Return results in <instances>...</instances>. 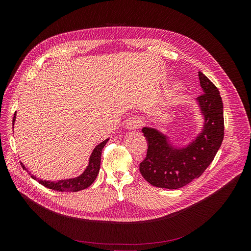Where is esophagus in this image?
<instances>
[{
  "instance_id": "34e87169",
  "label": "esophagus",
  "mask_w": 251,
  "mask_h": 251,
  "mask_svg": "<svg viewBox=\"0 0 251 251\" xmlns=\"http://www.w3.org/2000/svg\"><path fill=\"white\" fill-rule=\"evenodd\" d=\"M141 124H142V122H141V120L138 117H133V118H131L127 122L126 129H128V130H136V129H138L141 126Z\"/></svg>"
}]
</instances>
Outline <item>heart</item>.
Instances as JSON below:
<instances>
[{
  "mask_svg": "<svg viewBox=\"0 0 251 251\" xmlns=\"http://www.w3.org/2000/svg\"><path fill=\"white\" fill-rule=\"evenodd\" d=\"M176 92H177V88H175V89H174V92L172 93V95H171V96H170V98L168 99V104H172V103H174V99H175V96H176Z\"/></svg>",
  "mask_w": 251,
  "mask_h": 251,
  "instance_id": "b5f03b06",
  "label": "heart"
}]
</instances>
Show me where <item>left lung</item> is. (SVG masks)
<instances>
[{
	"label": "left lung",
	"mask_w": 251,
	"mask_h": 251,
	"mask_svg": "<svg viewBox=\"0 0 251 251\" xmlns=\"http://www.w3.org/2000/svg\"><path fill=\"white\" fill-rule=\"evenodd\" d=\"M199 78L203 93L196 100L203 125L196 139L186 147H176L158 129H142L148 142V151L140 163V173L152 186L175 190L188 185L205 171L222 145L225 124L220 91L201 71Z\"/></svg>",
	"instance_id": "1"
}]
</instances>
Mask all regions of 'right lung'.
I'll use <instances>...</instances> for the list:
<instances>
[{
	"mask_svg": "<svg viewBox=\"0 0 251 251\" xmlns=\"http://www.w3.org/2000/svg\"><path fill=\"white\" fill-rule=\"evenodd\" d=\"M15 121H16V113L13 118V125L15 124ZM108 140L109 139L104 140L94 148V150L90 155L88 166L86 167L84 172L78 176L66 178V180H59L57 182H51V181H46V180H39L37 176H34L33 175H30V174L29 175L33 180H37L40 184H42L46 188L58 191V192H78V191L87 189L95 181V178L99 173L102 149L104 148L106 143L108 142ZM21 165L24 168V170H26L25 165H23V163H21Z\"/></svg>",
	"mask_w": 251,
	"mask_h": 251,
	"instance_id": "1",
	"label": "right lung"
}]
</instances>
